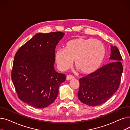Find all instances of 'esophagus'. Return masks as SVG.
<instances>
[{"mask_svg":"<svg viewBox=\"0 0 130 130\" xmlns=\"http://www.w3.org/2000/svg\"><path fill=\"white\" fill-rule=\"evenodd\" d=\"M75 77L72 76V75H67L66 76V80H71L72 79H74Z\"/></svg>","mask_w":130,"mask_h":130,"instance_id":"obj_1","label":"esophagus"}]
</instances>
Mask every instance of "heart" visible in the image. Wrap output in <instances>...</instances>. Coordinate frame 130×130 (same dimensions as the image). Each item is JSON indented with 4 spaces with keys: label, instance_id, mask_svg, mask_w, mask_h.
<instances>
[{
    "label": "heart",
    "instance_id": "heart-1",
    "mask_svg": "<svg viewBox=\"0 0 130 130\" xmlns=\"http://www.w3.org/2000/svg\"><path fill=\"white\" fill-rule=\"evenodd\" d=\"M105 56L104 45L100 40L91 38H77L68 42L65 50L58 49L55 60L58 69L65 71L75 65L85 74L92 73L101 66Z\"/></svg>",
    "mask_w": 130,
    "mask_h": 130
}]
</instances>
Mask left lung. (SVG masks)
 <instances>
[{
  "label": "left lung",
  "instance_id": "left-lung-1",
  "mask_svg": "<svg viewBox=\"0 0 130 130\" xmlns=\"http://www.w3.org/2000/svg\"><path fill=\"white\" fill-rule=\"evenodd\" d=\"M109 59L112 62L79 79L78 98L83 103L91 106L100 105L118 90L123 69L117 47L111 45Z\"/></svg>",
  "mask_w": 130,
  "mask_h": 130
}]
</instances>
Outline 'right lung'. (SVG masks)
<instances>
[{
	"label": "right lung",
	"mask_w": 130,
	"mask_h": 130,
	"mask_svg": "<svg viewBox=\"0 0 130 130\" xmlns=\"http://www.w3.org/2000/svg\"><path fill=\"white\" fill-rule=\"evenodd\" d=\"M65 33H37L17 52L11 79L18 98L38 108L52 104L66 76L54 68L55 48Z\"/></svg>",
	"instance_id": "right-lung-1"
}]
</instances>
